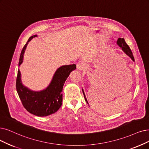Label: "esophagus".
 I'll use <instances>...</instances> for the list:
<instances>
[{"label":"esophagus","instance_id":"esophagus-1","mask_svg":"<svg viewBox=\"0 0 149 149\" xmlns=\"http://www.w3.org/2000/svg\"><path fill=\"white\" fill-rule=\"evenodd\" d=\"M84 65L82 62H78L76 65V68L79 70H82L84 69Z\"/></svg>","mask_w":149,"mask_h":149}]
</instances>
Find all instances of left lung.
Wrapping results in <instances>:
<instances>
[{
  "mask_svg": "<svg viewBox=\"0 0 149 149\" xmlns=\"http://www.w3.org/2000/svg\"><path fill=\"white\" fill-rule=\"evenodd\" d=\"M117 44L118 45V46H120L121 48H122V50L125 53V54L131 58L132 59L133 61H134V58L133 57V53L132 52V51H131V49L130 48L129 46L127 44V43L125 42V41L124 38H118L117 41ZM82 92H83V94H84V99H85V101L88 104V103L87 102V100L86 98V97L85 95V93L84 92V91H83L82 89Z\"/></svg>",
  "mask_w": 149,
  "mask_h": 149,
  "instance_id": "obj_1",
  "label": "left lung"
}]
</instances>
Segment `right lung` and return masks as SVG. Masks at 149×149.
Segmentation results:
<instances>
[{"mask_svg":"<svg viewBox=\"0 0 149 149\" xmlns=\"http://www.w3.org/2000/svg\"><path fill=\"white\" fill-rule=\"evenodd\" d=\"M37 35L30 37L21 51L19 66L23 62V57L29 42ZM76 65H63L55 72L49 85L43 91L36 92L30 90L22 84L21 73L17 71L16 91L25 109L31 114L45 117L54 114L61 108L62 103V91L64 83L71 71L76 69Z\"/></svg>","mask_w":149,"mask_h":149,"instance_id":"add662e5","label":"right lung"}]
</instances>
